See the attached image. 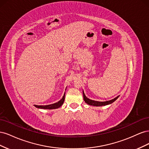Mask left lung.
Listing matches in <instances>:
<instances>
[{
	"label": "left lung",
	"mask_w": 149,
	"mask_h": 149,
	"mask_svg": "<svg viewBox=\"0 0 149 149\" xmlns=\"http://www.w3.org/2000/svg\"><path fill=\"white\" fill-rule=\"evenodd\" d=\"M118 97H119V96L115 97L114 99H113V100H112L104 101V102L96 101L91 100H89V99H88L86 96H85L84 93L83 91V98H84V101H85V102H86L88 104H89V105H91V106H105V105L109 104H111L113 102H114Z\"/></svg>",
	"instance_id": "1"
}]
</instances>
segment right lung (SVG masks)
<instances>
[{"instance_id":"right-lung-1","label":"right lung","mask_w":149,"mask_h":149,"mask_svg":"<svg viewBox=\"0 0 149 149\" xmlns=\"http://www.w3.org/2000/svg\"><path fill=\"white\" fill-rule=\"evenodd\" d=\"M65 93L64 94L63 96L62 99L59 101L58 102L52 104H49V105H46V106H37V105H35V106L37 108H40V109H57V108L60 107L63 104V102L65 101Z\"/></svg>"}]
</instances>
